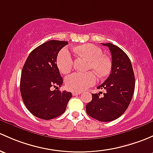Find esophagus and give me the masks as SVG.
Here are the masks:
<instances>
[{
    "label": "esophagus",
    "instance_id": "1",
    "mask_svg": "<svg viewBox=\"0 0 153 153\" xmlns=\"http://www.w3.org/2000/svg\"><path fill=\"white\" fill-rule=\"evenodd\" d=\"M72 94L73 96H75V95H78V94H81V91H72Z\"/></svg>",
    "mask_w": 153,
    "mask_h": 153
}]
</instances>
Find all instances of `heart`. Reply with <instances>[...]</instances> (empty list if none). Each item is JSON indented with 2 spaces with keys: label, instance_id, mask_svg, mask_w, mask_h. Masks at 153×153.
<instances>
[{
  "label": "heart",
  "instance_id": "1",
  "mask_svg": "<svg viewBox=\"0 0 153 153\" xmlns=\"http://www.w3.org/2000/svg\"><path fill=\"white\" fill-rule=\"evenodd\" d=\"M74 51L79 56L89 61L87 70H92L99 78H104L109 75L111 70V61L108 56L102 55V51L97 46L92 44L81 45L74 48ZM56 64L62 73L67 74L71 71L74 59L67 48L61 50L58 54ZM94 73L91 71L74 72L66 78V86L70 90L75 91L88 89L97 81V77Z\"/></svg>",
  "mask_w": 153,
  "mask_h": 153
}]
</instances>
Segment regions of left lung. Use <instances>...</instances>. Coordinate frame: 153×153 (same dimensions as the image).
<instances>
[{
    "label": "left lung",
    "mask_w": 153,
    "mask_h": 153,
    "mask_svg": "<svg viewBox=\"0 0 153 153\" xmlns=\"http://www.w3.org/2000/svg\"><path fill=\"white\" fill-rule=\"evenodd\" d=\"M111 53V72L104 83L97 86L105 89L103 97L92 94V100L86 105V113L100 122H111L119 118L130 105L135 89V77L129 57L111 43H102Z\"/></svg>",
    "instance_id": "obj_1"
}]
</instances>
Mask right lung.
Here are the masks:
<instances>
[{
    "instance_id": "1",
    "label": "right lung",
    "mask_w": 153,
    "mask_h": 153,
    "mask_svg": "<svg viewBox=\"0 0 153 153\" xmlns=\"http://www.w3.org/2000/svg\"><path fill=\"white\" fill-rule=\"evenodd\" d=\"M67 42L50 40L38 46L27 58L22 70L20 93L25 107L35 117L49 120L64 113L72 93L51 91L63 83L56 64L60 50Z\"/></svg>"
}]
</instances>
